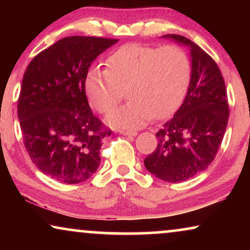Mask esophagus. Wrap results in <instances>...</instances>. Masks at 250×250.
<instances>
[{"label":"esophagus","instance_id":"esophagus-1","mask_svg":"<svg viewBox=\"0 0 250 250\" xmlns=\"http://www.w3.org/2000/svg\"><path fill=\"white\" fill-rule=\"evenodd\" d=\"M121 134L126 135V136H136L138 135V133L135 131H121Z\"/></svg>","mask_w":250,"mask_h":250}]
</instances>
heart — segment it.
<instances>
[{
	"label": "heart",
	"instance_id": "heart-1",
	"mask_svg": "<svg viewBox=\"0 0 250 250\" xmlns=\"http://www.w3.org/2000/svg\"><path fill=\"white\" fill-rule=\"evenodd\" d=\"M191 80V61L177 45L163 47L126 44L107 60V69H92L85 92L92 107L108 114L124 98L129 101L108 116L119 127H140L153 116L165 118L186 98Z\"/></svg>",
	"mask_w": 250,
	"mask_h": 250
}]
</instances>
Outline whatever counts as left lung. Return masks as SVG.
<instances>
[{"instance_id": "8db88e82", "label": "left lung", "mask_w": 250, "mask_h": 250, "mask_svg": "<svg viewBox=\"0 0 250 250\" xmlns=\"http://www.w3.org/2000/svg\"><path fill=\"white\" fill-rule=\"evenodd\" d=\"M163 37L190 47L191 80L182 105L156 133L158 145L145 159V166L158 179L177 183L210 165L230 112L223 76L213 58L187 37L175 34Z\"/></svg>"}]
</instances>
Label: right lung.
Masks as SVG:
<instances>
[{"instance_id": "obj_1", "label": "right lung", "mask_w": 250, "mask_h": 250, "mask_svg": "<svg viewBox=\"0 0 250 250\" xmlns=\"http://www.w3.org/2000/svg\"><path fill=\"white\" fill-rule=\"evenodd\" d=\"M118 40L68 36L40 52L23 74L18 118L23 145L51 179L76 184L100 166L102 139L111 131L95 117L85 93L88 68Z\"/></svg>"}]
</instances>
